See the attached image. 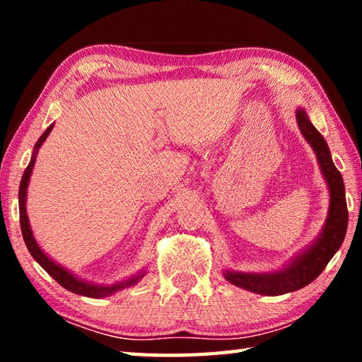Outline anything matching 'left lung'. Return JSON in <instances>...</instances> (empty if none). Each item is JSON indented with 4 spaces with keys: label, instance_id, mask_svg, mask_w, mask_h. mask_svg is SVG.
Here are the masks:
<instances>
[{
    "label": "left lung",
    "instance_id": "obj_1",
    "mask_svg": "<svg viewBox=\"0 0 362 362\" xmlns=\"http://www.w3.org/2000/svg\"><path fill=\"white\" fill-rule=\"evenodd\" d=\"M297 122L306 142L315 150L321 173L327 182L330 192L329 214L321 236L317 238L313 246L306 249L303 254H300L297 259H293L289 265L279 269V272L236 273L226 269L225 278L228 283L241 287V289L260 293V296H283V293L298 291L308 286L311 281H315L322 273V269L326 268L329 260L339 250L346 235L348 209L341 174L334 166L326 140L311 124L308 115L302 108L297 110Z\"/></svg>",
    "mask_w": 362,
    "mask_h": 362
}]
</instances>
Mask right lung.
Returning <instances> with one entry per match:
<instances>
[{"label": "right lung", "instance_id": "add662e5", "mask_svg": "<svg viewBox=\"0 0 362 362\" xmlns=\"http://www.w3.org/2000/svg\"><path fill=\"white\" fill-rule=\"evenodd\" d=\"M54 124H51L47 127V129L42 132V136L38 139V142L35 145V151L32 155V159H30L28 166L25 169V173L22 175V180H21V188H19V209H21V230H22V236H23V241L27 244V249L28 252L32 254L33 259L40 263V265L46 269V272L51 274V276L57 281V283L65 287L66 291H70L73 293H78V296H84V297H93V298H103V297H108L112 296V293L118 292L121 289H126V287H131L134 284H137L140 279L144 278L145 273H140L136 274V276H132L126 281H121V283H116L113 286H97V284H90V283H86V281L78 279L76 276H73L70 272H66L65 268H62L60 265H57L56 262H52L49 257L42 252L40 249L38 244H36L35 238H33V233L32 228H30V223H28V217H27V209H25V204H27V187H28V182H30V175H32V170L35 166V159H36V153H38L40 146L45 142L46 137L51 134Z\"/></svg>", "mask_w": 362, "mask_h": 362}]
</instances>
